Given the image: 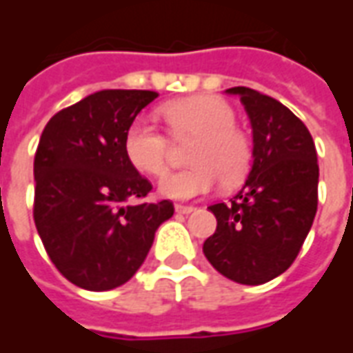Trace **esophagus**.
<instances>
[{
    "label": "esophagus",
    "instance_id": "1",
    "mask_svg": "<svg viewBox=\"0 0 353 353\" xmlns=\"http://www.w3.org/2000/svg\"><path fill=\"white\" fill-rule=\"evenodd\" d=\"M194 210H196V208H194V206H185V204H176V212H177V214L187 215V214H192Z\"/></svg>",
    "mask_w": 353,
    "mask_h": 353
}]
</instances>
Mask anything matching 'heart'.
I'll return each instance as SVG.
<instances>
[{"instance_id":"obj_1","label":"heart","mask_w":353,"mask_h":353,"mask_svg":"<svg viewBox=\"0 0 353 353\" xmlns=\"http://www.w3.org/2000/svg\"><path fill=\"white\" fill-rule=\"evenodd\" d=\"M161 115L176 141H194L189 151L192 166L162 177V196L191 200L210 192L219 181L223 187H234L248 176L252 141L236 126V113L229 101L208 94L191 96L166 103ZM123 149L132 168L145 176L159 177L168 170L170 139L143 119L128 126Z\"/></svg>"}]
</instances>
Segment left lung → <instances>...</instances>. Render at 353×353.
<instances>
[{"instance_id":"left-lung-1","label":"left lung","mask_w":353,"mask_h":353,"mask_svg":"<svg viewBox=\"0 0 353 353\" xmlns=\"http://www.w3.org/2000/svg\"><path fill=\"white\" fill-rule=\"evenodd\" d=\"M253 128V166L229 204H212L217 229L204 255L225 278L259 285L293 265L318 210V153L304 123L283 103L248 87L227 88Z\"/></svg>"}]
</instances>
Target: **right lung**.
Returning <instances> with one entry per match:
<instances>
[{"mask_svg": "<svg viewBox=\"0 0 353 353\" xmlns=\"http://www.w3.org/2000/svg\"><path fill=\"white\" fill-rule=\"evenodd\" d=\"M153 90H100L50 119L35 151L34 221L60 274L108 291L143 265L174 204H134L153 189L126 161L124 134Z\"/></svg>", "mask_w": 353, "mask_h": 353, "instance_id": "1", "label": "right lung"}]
</instances>
